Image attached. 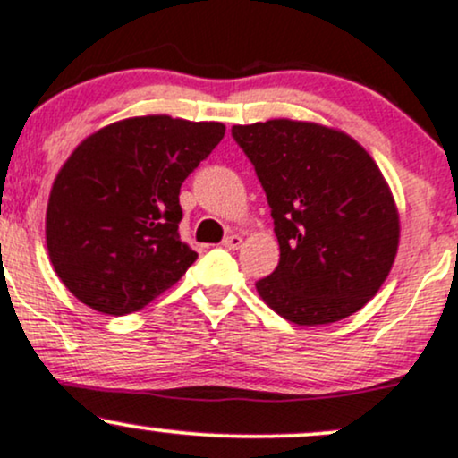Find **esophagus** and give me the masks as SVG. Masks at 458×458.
Returning a JSON list of instances; mask_svg holds the SVG:
<instances>
[{
  "mask_svg": "<svg viewBox=\"0 0 458 458\" xmlns=\"http://www.w3.org/2000/svg\"><path fill=\"white\" fill-rule=\"evenodd\" d=\"M241 243H243V239H241L239 234H228L225 239L222 241V245L225 247V250H239Z\"/></svg>",
  "mask_w": 458,
  "mask_h": 458,
  "instance_id": "esophagus-1",
  "label": "esophagus"
}]
</instances>
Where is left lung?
Returning <instances> with one entry per match:
<instances>
[{
    "label": "left lung",
    "mask_w": 458,
    "mask_h": 458,
    "mask_svg": "<svg viewBox=\"0 0 458 458\" xmlns=\"http://www.w3.org/2000/svg\"><path fill=\"white\" fill-rule=\"evenodd\" d=\"M280 243L256 291L280 317L327 325L364 308L392 269L398 213L372 157L340 131L295 120L236 124Z\"/></svg>",
    "instance_id": "8db88e82"
}]
</instances>
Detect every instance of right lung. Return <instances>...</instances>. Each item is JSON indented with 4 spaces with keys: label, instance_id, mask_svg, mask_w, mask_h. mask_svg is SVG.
I'll list each match as a JSON object with an SVG mask.
<instances>
[{
    "label": "right lung",
    "instance_id": "right-lung-1",
    "mask_svg": "<svg viewBox=\"0 0 458 458\" xmlns=\"http://www.w3.org/2000/svg\"><path fill=\"white\" fill-rule=\"evenodd\" d=\"M225 133L170 115L120 120L83 140L47 207V250L68 291L112 317L138 312L198 259L178 193Z\"/></svg>",
    "mask_w": 458,
    "mask_h": 458
}]
</instances>
